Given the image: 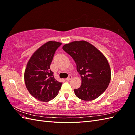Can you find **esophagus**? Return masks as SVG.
I'll use <instances>...</instances> for the list:
<instances>
[{"mask_svg":"<svg viewBox=\"0 0 135 135\" xmlns=\"http://www.w3.org/2000/svg\"><path fill=\"white\" fill-rule=\"evenodd\" d=\"M72 78H73V76H72L71 75H69V76L67 78H66V80H70L72 79Z\"/></svg>","mask_w":135,"mask_h":135,"instance_id":"1","label":"esophagus"}]
</instances>
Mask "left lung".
Segmentation results:
<instances>
[{
  "label": "left lung",
  "mask_w": 135,
  "mask_h": 135,
  "mask_svg": "<svg viewBox=\"0 0 135 135\" xmlns=\"http://www.w3.org/2000/svg\"><path fill=\"white\" fill-rule=\"evenodd\" d=\"M62 49L74 60L82 79V85L74 90L75 95L83 101L98 98L107 89L111 80V70L107 59L86 41L66 44Z\"/></svg>",
  "instance_id": "8db88e82"
}]
</instances>
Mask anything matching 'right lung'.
I'll list each match as a JSON object with an SVG mask.
<instances>
[{
  "mask_svg": "<svg viewBox=\"0 0 135 135\" xmlns=\"http://www.w3.org/2000/svg\"><path fill=\"white\" fill-rule=\"evenodd\" d=\"M61 42H47L33 53L24 74L27 90L36 99L46 102L57 95L62 83L56 80L50 69L55 53Z\"/></svg>",
  "mask_w": 135,
  "mask_h": 135,
  "instance_id": "add662e5",
  "label": "right lung"
}]
</instances>
